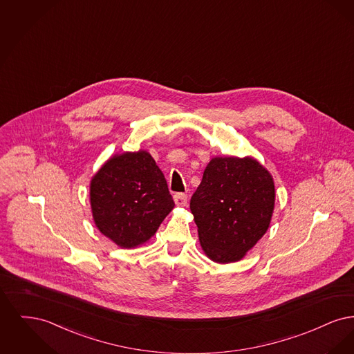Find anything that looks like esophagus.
Listing matches in <instances>:
<instances>
[{"label": "esophagus", "instance_id": "34e87169", "mask_svg": "<svg viewBox=\"0 0 354 354\" xmlns=\"http://www.w3.org/2000/svg\"><path fill=\"white\" fill-rule=\"evenodd\" d=\"M174 201H175V204H176V205H179V207H183V205L187 204L188 196H187V194L179 192V194H175V195H174Z\"/></svg>", "mask_w": 354, "mask_h": 354}]
</instances>
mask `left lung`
<instances>
[{
  "label": "left lung",
  "mask_w": 354,
  "mask_h": 354,
  "mask_svg": "<svg viewBox=\"0 0 354 354\" xmlns=\"http://www.w3.org/2000/svg\"><path fill=\"white\" fill-rule=\"evenodd\" d=\"M274 185L252 158H214L189 208L205 254L216 263L240 260L270 227Z\"/></svg>",
  "instance_id": "left-lung-1"
}]
</instances>
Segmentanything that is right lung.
<instances>
[{"mask_svg":"<svg viewBox=\"0 0 354 354\" xmlns=\"http://www.w3.org/2000/svg\"><path fill=\"white\" fill-rule=\"evenodd\" d=\"M90 202L98 230L123 248L149 240L175 207L163 172L146 151L104 163L91 180Z\"/></svg>","mask_w":354,"mask_h":354,"instance_id":"add662e5","label":"right lung"}]
</instances>
